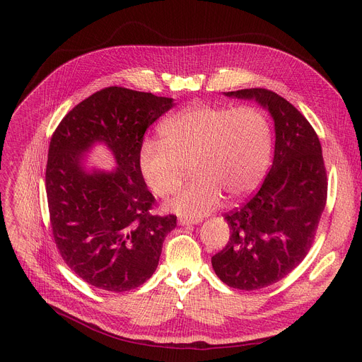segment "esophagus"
I'll return each mask as SVG.
<instances>
[{"label": "esophagus", "mask_w": 362, "mask_h": 362, "mask_svg": "<svg viewBox=\"0 0 362 362\" xmlns=\"http://www.w3.org/2000/svg\"><path fill=\"white\" fill-rule=\"evenodd\" d=\"M201 220H187V218H179L180 226H192V224H199Z\"/></svg>", "instance_id": "esophagus-1"}]
</instances>
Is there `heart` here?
Instances as JSON below:
<instances>
[{"mask_svg": "<svg viewBox=\"0 0 362 362\" xmlns=\"http://www.w3.org/2000/svg\"><path fill=\"white\" fill-rule=\"evenodd\" d=\"M160 135L142 142L141 173L152 192L167 197L191 167L195 177L165 204L186 218L211 213L223 194L229 199L250 195L270 163V123L254 107L189 105L161 123Z\"/></svg>", "mask_w": 362, "mask_h": 362, "instance_id": "heart-1", "label": "heart"}]
</instances>
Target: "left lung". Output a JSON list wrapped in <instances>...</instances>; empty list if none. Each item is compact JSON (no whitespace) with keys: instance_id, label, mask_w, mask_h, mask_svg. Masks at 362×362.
Listing matches in <instances>:
<instances>
[{"instance_id":"left-lung-1","label":"left lung","mask_w":362,"mask_h":362,"mask_svg":"<svg viewBox=\"0 0 362 362\" xmlns=\"http://www.w3.org/2000/svg\"><path fill=\"white\" fill-rule=\"evenodd\" d=\"M270 112L273 165L258 192L227 213L229 242L211 258L227 286L255 291L281 280L308 254L327 199V175L315 130L280 95L262 88L224 92Z\"/></svg>"}]
</instances>
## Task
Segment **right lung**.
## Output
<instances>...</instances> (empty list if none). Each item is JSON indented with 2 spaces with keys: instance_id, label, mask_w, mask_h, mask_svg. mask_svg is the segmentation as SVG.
<instances>
[{
  "instance_id": "obj_1",
  "label": "right lung",
  "mask_w": 362,
  "mask_h": 362,
  "mask_svg": "<svg viewBox=\"0 0 362 362\" xmlns=\"http://www.w3.org/2000/svg\"><path fill=\"white\" fill-rule=\"evenodd\" d=\"M173 98L110 86L76 105L55 129L45 173L49 220L69 267L93 288L122 293L154 274L176 216H152L156 198L139 168L146 129ZM98 143L117 161L107 172L83 157Z\"/></svg>"
}]
</instances>
